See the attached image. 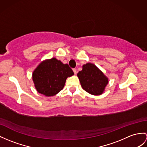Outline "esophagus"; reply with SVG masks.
Returning <instances> with one entry per match:
<instances>
[{
    "label": "esophagus",
    "mask_w": 147,
    "mask_h": 147,
    "mask_svg": "<svg viewBox=\"0 0 147 147\" xmlns=\"http://www.w3.org/2000/svg\"><path fill=\"white\" fill-rule=\"evenodd\" d=\"M73 71H74V74H77V70L76 69H73Z\"/></svg>",
    "instance_id": "34e87169"
}]
</instances>
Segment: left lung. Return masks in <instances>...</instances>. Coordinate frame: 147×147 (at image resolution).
Segmentation results:
<instances>
[{
  "label": "left lung",
  "instance_id": "1",
  "mask_svg": "<svg viewBox=\"0 0 147 147\" xmlns=\"http://www.w3.org/2000/svg\"><path fill=\"white\" fill-rule=\"evenodd\" d=\"M77 77L82 88L94 95H102L105 91L109 78L95 64L87 63L82 66Z\"/></svg>",
  "mask_w": 147,
  "mask_h": 147
}]
</instances>
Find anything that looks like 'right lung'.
Returning a JSON list of instances; mask_svg holds the SVG:
<instances>
[{
	"instance_id": "right-lung-1",
	"label": "right lung",
	"mask_w": 147,
	"mask_h": 147,
	"mask_svg": "<svg viewBox=\"0 0 147 147\" xmlns=\"http://www.w3.org/2000/svg\"><path fill=\"white\" fill-rule=\"evenodd\" d=\"M74 75L68 64H64L53 57L38 64L32 73V80L38 93L46 96H52L61 91L67 78Z\"/></svg>"
}]
</instances>
